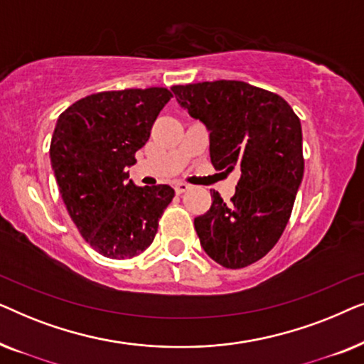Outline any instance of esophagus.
Wrapping results in <instances>:
<instances>
[{"mask_svg": "<svg viewBox=\"0 0 364 364\" xmlns=\"http://www.w3.org/2000/svg\"><path fill=\"white\" fill-rule=\"evenodd\" d=\"M173 191H176V193H183V192L191 191V186H188V183H183V182H177L176 186H173Z\"/></svg>", "mask_w": 364, "mask_h": 364, "instance_id": "obj_1", "label": "esophagus"}]
</instances>
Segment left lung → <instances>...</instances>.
Instances as JSON below:
<instances>
[{
  "instance_id": "1",
  "label": "left lung",
  "mask_w": 364,
  "mask_h": 364,
  "mask_svg": "<svg viewBox=\"0 0 364 364\" xmlns=\"http://www.w3.org/2000/svg\"><path fill=\"white\" fill-rule=\"evenodd\" d=\"M178 104L210 131L217 171L240 172L235 196L193 220L200 245L225 268H243L280 240L300 187L303 161L300 119L285 99L243 81L173 86Z\"/></svg>"
}]
</instances>
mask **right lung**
<instances>
[{
    "label": "right lung",
    "instance_id": "right-lung-1",
    "mask_svg": "<svg viewBox=\"0 0 364 364\" xmlns=\"http://www.w3.org/2000/svg\"><path fill=\"white\" fill-rule=\"evenodd\" d=\"M171 97L167 87L104 91L58 119L49 156L59 192L79 233L104 257L124 260L146 250L176 196L168 186L127 181V167Z\"/></svg>",
    "mask_w": 364,
    "mask_h": 364
}]
</instances>
